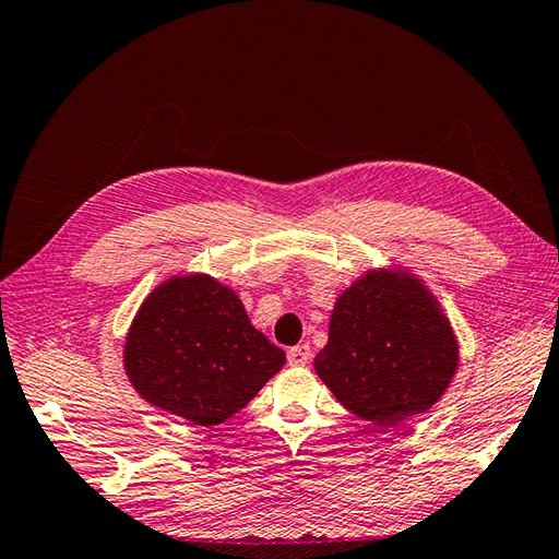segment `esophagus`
Here are the masks:
<instances>
[{
    "label": "esophagus",
    "mask_w": 559,
    "mask_h": 559,
    "mask_svg": "<svg viewBox=\"0 0 559 559\" xmlns=\"http://www.w3.org/2000/svg\"><path fill=\"white\" fill-rule=\"evenodd\" d=\"M287 356H289V364L292 366H306L308 358H311V346H308V344L292 346Z\"/></svg>",
    "instance_id": "34e87169"
}]
</instances>
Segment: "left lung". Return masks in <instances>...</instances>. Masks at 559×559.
<instances>
[{
	"instance_id": "obj_1",
	"label": "left lung",
	"mask_w": 559,
	"mask_h": 559,
	"mask_svg": "<svg viewBox=\"0 0 559 559\" xmlns=\"http://www.w3.org/2000/svg\"><path fill=\"white\" fill-rule=\"evenodd\" d=\"M316 373L370 426L426 414L459 368V342L424 280L406 267L368 270L334 301Z\"/></svg>"
}]
</instances>
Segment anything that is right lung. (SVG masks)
I'll return each instance as SVG.
<instances>
[{
    "label": "right lung",
    "mask_w": 559,
    "mask_h": 559,
    "mask_svg": "<svg viewBox=\"0 0 559 559\" xmlns=\"http://www.w3.org/2000/svg\"><path fill=\"white\" fill-rule=\"evenodd\" d=\"M287 361L219 280L175 275L145 296L123 342V370L147 404L217 426L239 414Z\"/></svg>",
    "instance_id": "obj_1"
}]
</instances>
